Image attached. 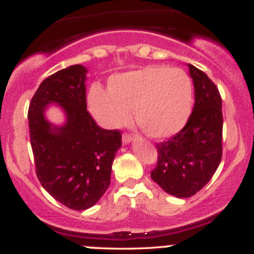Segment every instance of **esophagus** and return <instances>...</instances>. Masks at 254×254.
Returning <instances> with one entry per match:
<instances>
[{
	"instance_id": "1",
	"label": "esophagus",
	"mask_w": 254,
	"mask_h": 254,
	"mask_svg": "<svg viewBox=\"0 0 254 254\" xmlns=\"http://www.w3.org/2000/svg\"><path fill=\"white\" fill-rule=\"evenodd\" d=\"M122 141H123V144H129L130 142L133 141V137L131 135H127V133H125V135H123Z\"/></svg>"
}]
</instances>
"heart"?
Masks as SVG:
<instances>
[{
  "label": "heart",
  "instance_id": "heart-1",
  "mask_svg": "<svg viewBox=\"0 0 254 254\" xmlns=\"http://www.w3.org/2000/svg\"><path fill=\"white\" fill-rule=\"evenodd\" d=\"M88 104L97 123L117 129L135 118L138 127L153 138H166L182 129L193 105V85L181 68L144 66L113 74L108 90L93 85Z\"/></svg>",
  "mask_w": 254,
  "mask_h": 254
}]
</instances>
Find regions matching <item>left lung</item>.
<instances>
[{"instance_id": "obj_1", "label": "left lung", "mask_w": 254, "mask_h": 254, "mask_svg": "<svg viewBox=\"0 0 254 254\" xmlns=\"http://www.w3.org/2000/svg\"><path fill=\"white\" fill-rule=\"evenodd\" d=\"M195 104L186 127L169 141L157 144L158 164L150 177L164 191L189 197L201 190L222 159V99L214 83L188 64Z\"/></svg>"}]
</instances>
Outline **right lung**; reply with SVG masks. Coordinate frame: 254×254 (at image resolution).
<instances>
[{"label":"right lung","instance_id":"add662e5","mask_svg":"<svg viewBox=\"0 0 254 254\" xmlns=\"http://www.w3.org/2000/svg\"><path fill=\"white\" fill-rule=\"evenodd\" d=\"M83 65L58 71L41 83L29 107L30 140L42 187L71 210L93 207L111 183L112 164L122 147L118 130L97 127L86 111ZM57 105L64 122L54 125L46 111Z\"/></svg>","mask_w":254,"mask_h":254}]
</instances>
